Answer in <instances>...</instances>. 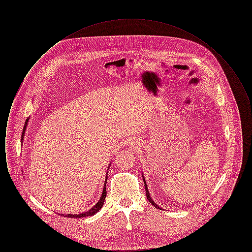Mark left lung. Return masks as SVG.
I'll return each instance as SVG.
<instances>
[{"instance_id": "1", "label": "left lung", "mask_w": 252, "mask_h": 252, "mask_svg": "<svg viewBox=\"0 0 252 252\" xmlns=\"http://www.w3.org/2000/svg\"><path fill=\"white\" fill-rule=\"evenodd\" d=\"M143 180H144V187H145V192H146V197H147V200L150 202V203L152 204L155 208L157 209H158V210H161V208L160 207H158V205H157L155 202H154V200L151 198V196H150V193L148 192V188H147V185H146V180H144V175H143Z\"/></svg>"}]
</instances>
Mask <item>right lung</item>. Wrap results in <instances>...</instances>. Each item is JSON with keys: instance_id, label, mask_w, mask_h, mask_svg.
I'll use <instances>...</instances> for the list:
<instances>
[{"instance_id": "right-lung-1", "label": "right lung", "mask_w": 252, "mask_h": 252, "mask_svg": "<svg viewBox=\"0 0 252 252\" xmlns=\"http://www.w3.org/2000/svg\"><path fill=\"white\" fill-rule=\"evenodd\" d=\"M29 119H30V118H27L26 121H25V124H24V129H23V132H22V139H21L22 142H24V134H25L26 126H27V125H28V121H29ZM110 163H111V162H110ZM110 163L108 164V168L110 167ZM108 171H107V175H106V179H105V183H104V188H103L102 195H101L99 201H98L93 208H91L89 211H87V212H85V213H82V214H78V215H71V214L64 215V214H61V216H64V217H70V218H81V217H86V216H94L96 213H98V212L100 211V209L103 207L104 202H105V198H106V196H107L106 184H107V180H108ZM59 215H60V214H59Z\"/></svg>"}]
</instances>
